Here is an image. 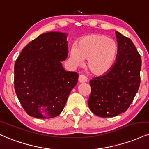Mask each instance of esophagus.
<instances>
[{"instance_id": "34e87169", "label": "esophagus", "mask_w": 149, "mask_h": 149, "mask_svg": "<svg viewBox=\"0 0 149 149\" xmlns=\"http://www.w3.org/2000/svg\"><path fill=\"white\" fill-rule=\"evenodd\" d=\"M78 80L80 83H83V82H86L87 81V78L85 75L84 74H80L79 76V78H78Z\"/></svg>"}]
</instances>
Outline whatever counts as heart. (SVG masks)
<instances>
[{
    "mask_svg": "<svg viewBox=\"0 0 149 149\" xmlns=\"http://www.w3.org/2000/svg\"><path fill=\"white\" fill-rule=\"evenodd\" d=\"M118 46L113 39L99 34H88L78 41L70 52L71 59L80 64L87 59V68L93 74L101 75L110 70L114 63Z\"/></svg>",
    "mask_w": 149,
    "mask_h": 149,
    "instance_id": "heart-1",
    "label": "heart"
}]
</instances>
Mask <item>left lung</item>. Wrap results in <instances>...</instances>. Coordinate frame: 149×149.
Returning a JSON list of instances; mask_svg holds the SVG:
<instances>
[{
  "mask_svg": "<svg viewBox=\"0 0 149 149\" xmlns=\"http://www.w3.org/2000/svg\"><path fill=\"white\" fill-rule=\"evenodd\" d=\"M118 58L108 72L90 81V110L102 118L124 113L133 101L139 88L141 56L132 40L118 31Z\"/></svg>",
  "mask_w": 149,
  "mask_h": 149,
  "instance_id": "left-lung-1",
  "label": "left lung"
}]
</instances>
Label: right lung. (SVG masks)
<instances>
[{"label":"right lung","instance_id":"obj_1","mask_svg":"<svg viewBox=\"0 0 149 149\" xmlns=\"http://www.w3.org/2000/svg\"><path fill=\"white\" fill-rule=\"evenodd\" d=\"M65 34L45 33L28 43L15 63L14 86L20 104L30 116L54 118L61 113L78 74L65 71Z\"/></svg>","mask_w":149,"mask_h":149}]
</instances>
